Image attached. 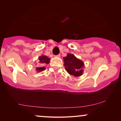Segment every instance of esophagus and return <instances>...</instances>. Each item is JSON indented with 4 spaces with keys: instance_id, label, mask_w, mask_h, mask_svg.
Masks as SVG:
<instances>
[{
    "instance_id": "1",
    "label": "esophagus",
    "mask_w": 121,
    "mask_h": 121,
    "mask_svg": "<svg viewBox=\"0 0 121 121\" xmlns=\"http://www.w3.org/2000/svg\"><path fill=\"white\" fill-rule=\"evenodd\" d=\"M55 57L57 58H60V54H58V55H57V56H55Z\"/></svg>"
}]
</instances>
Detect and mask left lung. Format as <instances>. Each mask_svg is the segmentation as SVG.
Here are the masks:
<instances>
[{"mask_svg":"<svg viewBox=\"0 0 121 121\" xmlns=\"http://www.w3.org/2000/svg\"><path fill=\"white\" fill-rule=\"evenodd\" d=\"M64 65L69 74L78 77L83 74L84 63L82 60L77 58L74 54L68 53L63 57Z\"/></svg>","mask_w":121,"mask_h":121,"instance_id":"8db88e82","label":"left lung"}]
</instances>
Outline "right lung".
Segmentation results:
<instances>
[{
  "label": "right lung",
  "instance_id": "right-lung-1",
  "mask_svg": "<svg viewBox=\"0 0 121 121\" xmlns=\"http://www.w3.org/2000/svg\"><path fill=\"white\" fill-rule=\"evenodd\" d=\"M50 58H48L47 57V56L44 55L41 56L40 57H39V60H39V65L38 67H36V70L37 71V72H41L45 70L46 68L44 66L46 64H49V62H50Z\"/></svg>",
  "mask_w": 121,
  "mask_h": 121
}]
</instances>
